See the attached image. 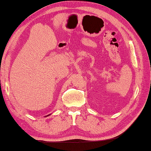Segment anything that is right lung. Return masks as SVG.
Segmentation results:
<instances>
[{
  "mask_svg": "<svg viewBox=\"0 0 151 151\" xmlns=\"http://www.w3.org/2000/svg\"><path fill=\"white\" fill-rule=\"evenodd\" d=\"M50 114H49V115H46V116H45V117H48V116H49Z\"/></svg>",
  "mask_w": 151,
  "mask_h": 151,
  "instance_id": "1",
  "label": "right lung"
}]
</instances>
